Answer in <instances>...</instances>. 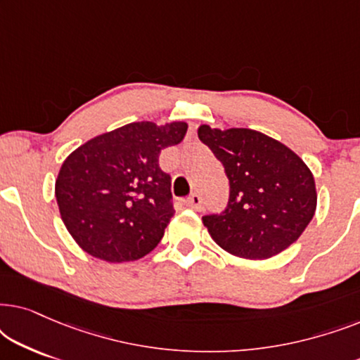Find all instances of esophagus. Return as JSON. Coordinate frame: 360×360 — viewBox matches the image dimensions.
<instances>
[{
    "mask_svg": "<svg viewBox=\"0 0 360 360\" xmlns=\"http://www.w3.org/2000/svg\"><path fill=\"white\" fill-rule=\"evenodd\" d=\"M186 206L191 210H196L200 211L201 210V196L198 193H193L188 196V200H186Z\"/></svg>",
    "mask_w": 360,
    "mask_h": 360,
    "instance_id": "esophagus-1",
    "label": "esophagus"
}]
</instances>
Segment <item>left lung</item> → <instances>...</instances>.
I'll list each match as a JSON object with an SVG mask.
<instances>
[{
  "label": "left lung",
  "mask_w": 360,
  "mask_h": 360,
  "mask_svg": "<svg viewBox=\"0 0 360 360\" xmlns=\"http://www.w3.org/2000/svg\"><path fill=\"white\" fill-rule=\"evenodd\" d=\"M198 137L224 165L229 203L203 216L216 244L240 259H270L297 243L316 211V185L292 149L245 127H198Z\"/></svg>",
  "instance_id": "8db88e82"
}]
</instances>
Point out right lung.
<instances>
[{
    "mask_svg": "<svg viewBox=\"0 0 360 360\" xmlns=\"http://www.w3.org/2000/svg\"><path fill=\"white\" fill-rule=\"evenodd\" d=\"M184 121L131 122L86 141L63 160L56 180L60 218L75 243L111 264L157 248L174 216L162 149L180 144Z\"/></svg>",
    "mask_w": 360,
    "mask_h": 360,
    "instance_id": "1",
    "label": "right lung"
}]
</instances>
